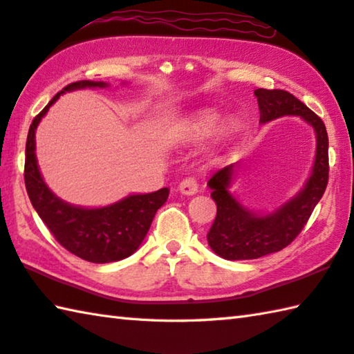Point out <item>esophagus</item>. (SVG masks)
Wrapping results in <instances>:
<instances>
[{
    "instance_id": "1",
    "label": "esophagus",
    "mask_w": 354,
    "mask_h": 354,
    "mask_svg": "<svg viewBox=\"0 0 354 354\" xmlns=\"http://www.w3.org/2000/svg\"><path fill=\"white\" fill-rule=\"evenodd\" d=\"M179 192H181L183 195H187V196H192V195H196L198 194V183L195 178H185L184 181H181V184H179Z\"/></svg>"
}]
</instances>
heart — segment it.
<instances>
[{"label":"heart","mask_w":354,"mask_h":354,"mask_svg":"<svg viewBox=\"0 0 354 354\" xmlns=\"http://www.w3.org/2000/svg\"><path fill=\"white\" fill-rule=\"evenodd\" d=\"M218 119H220V115H218V113L214 110L198 111L183 125L181 136L189 140H196V139H203L205 136H209V134H212V131L216 128ZM235 131H236V124L234 120L223 122L216 131L218 142L221 144L227 142V140L234 136Z\"/></svg>","instance_id":"b5f03b06"}]
</instances>
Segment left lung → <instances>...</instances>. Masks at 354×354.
<instances>
[{"mask_svg":"<svg viewBox=\"0 0 354 354\" xmlns=\"http://www.w3.org/2000/svg\"><path fill=\"white\" fill-rule=\"evenodd\" d=\"M254 94L259 102L261 125L286 115H297L313 128L316 155L304 187L269 212L246 207L230 192L239 162L226 165L209 179L210 196L216 203V218L207 234V243L218 257L232 261L260 259L286 248L304 229L328 184V134L322 119L283 89L259 88Z\"/></svg>","mask_w":354,"mask_h":354,"instance_id":"obj_1","label":"left lung"}]
</instances>
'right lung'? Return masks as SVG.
Instances as JSON below:
<instances>
[{"label": "right lung", "instance_id": "1", "mask_svg": "<svg viewBox=\"0 0 354 354\" xmlns=\"http://www.w3.org/2000/svg\"><path fill=\"white\" fill-rule=\"evenodd\" d=\"M86 88L104 89L110 88V83L94 80L71 83L55 94L43 111L32 120L26 140L24 183L38 216L63 248L86 261L113 263L127 259L139 249L153 218L158 209L165 204L170 190L162 187L151 194H130L113 204L82 207L66 203L48 187L35 155L37 127L60 95Z\"/></svg>", "mask_w": 354, "mask_h": 354}]
</instances>
